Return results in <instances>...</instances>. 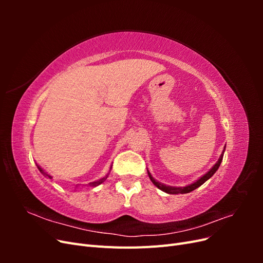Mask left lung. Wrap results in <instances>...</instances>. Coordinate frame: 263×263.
<instances>
[{"mask_svg":"<svg viewBox=\"0 0 263 263\" xmlns=\"http://www.w3.org/2000/svg\"><path fill=\"white\" fill-rule=\"evenodd\" d=\"M225 149H226V146L224 147V149H222V153H221V155L219 156V159L217 160V162L215 163L208 172H206L205 174H203V176H202L200 179L195 180L194 182L191 183V184H187V185H185V186H171V185L163 184V183L157 181L153 176H151V173H150V172L148 171V169H147L149 179L151 180V182H153L154 184H155L159 190H161V191H163V192L168 193V194H185V193H190V192H192V191H194L195 189H197L198 186H201L202 184H204V183H205L206 181H208L209 179H211V178L214 176V173L218 170L219 165H220V163H221V161H222V157H224Z\"/></svg>","mask_w":263,"mask_h":263,"instance_id":"obj_1","label":"left lung"}]
</instances>
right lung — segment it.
<instances>
[{
	"label": "right lung",
	"mask_w": 263,
	"mask_h": 263,
	"mask_svg": "<svg viewBox=\"0 0 263 263\" xmlns=\"http://www.w3.org/2000/svg\"><path fill=\"white\" fill-rule=\"evenodd\" d=\"M37 165V168H38V170L39 171H41V173L43 174V176L45 177V178H48V179H52V177L50 176V174H48V173H47L43 168H42V166L41 165H38V164H36ZM110 169H112V165H110V168H109V171H108V173L106 174V176L105 177H103V178H101V179H99V180H97V181H93V182H90L89 183V184H86L87 186H92V187H95V186H98V185H100L101 184V183H103V182H104L106 179H107V177H108V174H109V172H110Z\"/></svg>",
	"instance_id": "add662e5"
}]
</instances>
